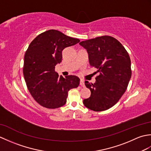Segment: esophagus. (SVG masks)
<instances>
[{
    "label": "esophagus",
    "mask_w": 151,
    "mask_h": 151,
    "mask_svg": "<svg viewBox=\"0 0 151 151\" xmlns=\"http://www.w3.org/2000/svg\"><path fill=\"white\" fill-rule=\"evenodd\" d=\"M80 85H81V86H82V87H84L85 86V84H84V80L81 79V82H80Z\"/></svg>",
    "instance_id": "obj_1"
}]
</instances>
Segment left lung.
I'll return each mask as SVG.
<instances>
[{
  "instance_id": "8db88e82",
  "label": "left lung",
  "mask_w": 151,
  "mask_h": 151,
  "mask_svg": "<svg viewBox=\"0 0 151 151\" xmlns=\"http://www.w3.org/2000/svg\"><path fill=\"white\" fill-rule=\"evenodd\" d=\"M87 50L89 64L99 73L94 84L85 82L91 96L83 101L84 106L95 111L106 110L121 99L132 75L130 58L124 47L115 38L103 36L81 41Z\"/></svg>"
}]
</instances>
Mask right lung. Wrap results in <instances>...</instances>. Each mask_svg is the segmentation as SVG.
I'll list each match as a JSON object with an SVG mask.
<instances>
[{"mask_svg": "<svg viewBox=\"0 0 151 151\" xmlns=\"http://www.w3.org/2000/svg\"><path fill=\"white\" fill-rule=\"evenodd\" d=\"M80 42L56 30L44 32L35 38L24 54L23 75L28 91L38 104L55 109L66 103L68 91L79 86L75 75L63 78L55 72L65 47Z\"/></svg>", "mask_w": 151, "mask_h": 151, "instance_id": "right-lung-1", "label": "right lung"}]
</instances>
